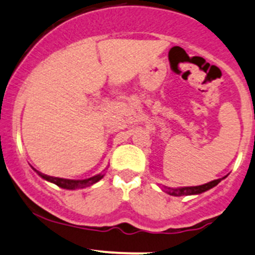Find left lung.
I'll return each instance as SVG.
<instances>
[{"instance_id":"1","label":"left lung","mask_w":255,"mask_h":255,"mask_svg":"<svg viewBox=\"0 0 255 255\" xmlns=\"http://www.w3.org/2000/svg\"><path fill=\"white\" fill-rule=\"evenodd\" d=\"M225 177H226V176H225ZM225 177H222V178H219V179H214V181L209 182V183L202 184V186L182 187V188H167V191H166V192H167L170 195H175V197H181V195L200 194V193L206 192V191H209V189L213 188V187L218 186L220 182H221L222 179L225 178Z\"/></svg>"}]
</instances>
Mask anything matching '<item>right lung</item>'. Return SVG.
Returning <instances> with one entry per match:
<instances>
[{"mask_svg": "<svg viewBox=\"0 0 255 255\" xmlns=\"http://www.w3.org/2000/svg\"><path fill=\"white\" fill-rule=\"evenodd\" d=\"M34 171L39 175L40 177H42L46 181L52 182L55 183L56 186L61 187V188L64 189H82V188H87V187L93 186L94 183H96L98 181H100L103 178L104 175L103 173H99V175L90 177V178L87 179H67V178H60V177H52V176H47L44 175V173L39 172V171L34 168Z\"/></svg>", "mask_w": 255, "mask_h": 255, "instance_id": "1", "label": "right lung"}]
</instances>
